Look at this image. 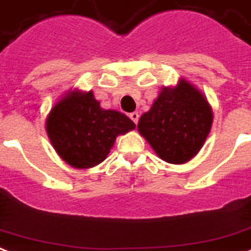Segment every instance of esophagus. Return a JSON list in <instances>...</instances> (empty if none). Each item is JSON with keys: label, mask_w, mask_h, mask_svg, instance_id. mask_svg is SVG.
Instances as JSON below:
<instances>
[{"label": "esophagus", "mask_w": 251, "mask_h": 251, "mask_svg": "<svg viewBox=\"0 0 251 251\" xmlns=\"http://www.w3.org/2000/svg\"><path fill=\"white\" fill-rule=\"evenodd\" d=\"M130 120L134 122V124H137L138 122V118H140V114H138V111H133V113H130Z\"/></svg>", "instance_id": "obj_1"}]
</instances>
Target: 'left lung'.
I'll list each match as a JSON object with an SVG mask.
<instances>
[{"mask_svg":"<svg viewBox=\"0 0 251 251\" xmlns=\"http://www.w3.org/2000/svg\"><path fill=\"white\" fill-rule=\"evenodd\" d=\"M213 118L205 94L181 77L176 85L159 90L137 127L159 158L182 165L200 153L211 130Z\"/></svg>","mask_w":251,"mask_h":251,"instance_id":"1","label":"left lung"}]
</instances>
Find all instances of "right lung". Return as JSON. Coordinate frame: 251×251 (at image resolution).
Instances as JSON below:
<instances>
[{"mask_svg": "<svg viewBox=\"0 0 251 251\" xmlns=\"http://www.w3.org/2000/svg\"><path fill=\"white\" fill-rule=\"evenodd\" d=\"M134 127L124 113L102 109L92 90L77 88L55 102L45 121L55 153L74 169H90L103 162L117 137Z\"/></svg>", "mask_w": 251, "mask_h": 251, "instance_id": "1", "label": "right lung"}]
</instances>
